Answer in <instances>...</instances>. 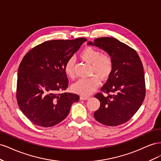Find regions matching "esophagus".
<instances>
[{
  "mask_svg": "<svg viewBox=\"0 0 161 161\" xmlns=\"http://www.w3.org/2000/svg\"><path fill=\"white\" fill-rule=\"evenodd\" d=\"M89 97H86V96H80V100H87L89 99Z\"/></svg>",
  "mask_w": 161,
  "mask_h": 161,
  "instance_id": "esophagus-1",
  "label": "esophagus"
}]
</instances>
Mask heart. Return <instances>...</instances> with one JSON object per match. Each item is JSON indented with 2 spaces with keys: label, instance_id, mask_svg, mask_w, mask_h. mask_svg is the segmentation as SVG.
<instances>
[{
  "label": "heart",
  "instance_id": "obj_1",
  "mask_svg": "<svg viewBox=\"0 0 161 161\" xmlns=\"http://www.w3.org/2000/svg\"><path fill=\"white\" fill-rule=\"evenodd\" d=\"M79 57L82 60L91 65V75L94 76L79 80L72 85V90L77 94L88 96L98 88L100 84L98 77L102 80L108 79L113 70L114 62L108 53H101L100 50L90 46L85 47L80 52ZM75 63L74 58H71L64 65V72L70 79L75 77Z\"/></svg>",
  "mask_w": 161,
  "mask_h": 161
}]
</instances>
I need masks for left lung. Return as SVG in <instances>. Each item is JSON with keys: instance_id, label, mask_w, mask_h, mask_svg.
I'll list each match as a JSON object with an SVG mask.
<instances>
[{"instance_id": "8db88e82", "label": "left lung", "mask_w": 161, "mask_h": 161, "mask_svg": "<svg viewBox=\"0 0 161 161\" xmlns=\"http://www.w3.org/2000/svg\"><path fill=\"white\" fill-rule=\"evenodd\" d=\"M88 45L95 46L108 53L114 68L101 91L95 97L100 107L94 113L99 123L117 126L129 121L142 104L146 95L142 63L133 48L113 37L97 38Z\"/></svg>"}]
</instances>
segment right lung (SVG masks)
<instances>
[{
    "label": "right lung",
    "mask_w": 161,
    "mask_h": 161,
    "mask_svg": "<svg viewBox=\"0 0 161 161\" xmlns=\"http://www.w3.org/2000/svg\"><path fill=\"white\" fill-rule=\"evenodd\" d=\"M87 40L47 41L29 51L18 69L16 97L19 108L35 125L52 127L64 120L79 96L58 93L69 85L64 68Z\"/></svg>",
    "instance_id": "1"
}]
</instances>
